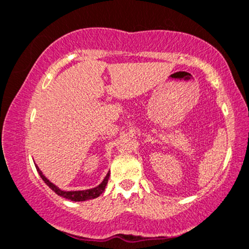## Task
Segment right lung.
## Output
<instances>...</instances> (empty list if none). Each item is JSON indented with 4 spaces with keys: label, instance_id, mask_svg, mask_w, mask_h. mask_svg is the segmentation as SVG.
<instances>
[{
    "label": "right lung",
    "instance_id": "right-lung-1",
    "mask_svg": "<svg viewBox=\"0 0 249 249\" xmlns=\"http://www.w3.org/2000/svg\"><path fill=\"white\" fill-rule=\"evenodd\" d=\"M38 174H39V176L42 177V179L45 182L46 185L49 186L50 189L52 190V191H54L55 194L58 196H60V197L63 198H66V199H70V200H73V201H84V200H89V199H94V198L99 197L102 192L105 191V188H106L107 183H108V178H109V172L107 174V176L105 177V179L102 180V183L100 185H98L96 188H93V189H89V190H83V191H61L60 189H58L57 186L54 185V184H52L48 178H45V176L42 174V171L38 169V166H36Z\"/></svg>",
    "mask_w": 249,
    "mask_h": 249
}]
</instances>
